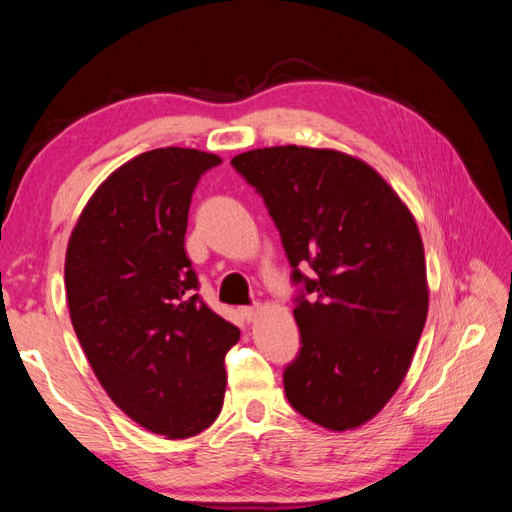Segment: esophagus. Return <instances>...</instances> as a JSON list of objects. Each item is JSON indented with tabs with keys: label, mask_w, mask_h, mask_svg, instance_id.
I'll list each match as a JSON object with an SVG mask.
<instances>
[{
	"label": "esophagus",
	"mask_w": 512,
	"mask_h": 512,
	"mask_svg": "<svg viewBox=\"0 0 512 512\" xmlns=\"http://www.w3.org/2000/svg\"><path fill=\"white\" fill-rule=\"evenodd\" d=\"M257 314H259V306H250V308H242V317L250 323V321H255L257 319Z\"/></svg>",
	"instance_id": "34e87169"
}]
</instances>
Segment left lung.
<instances>
[{"instance_id":"8db88e82","label":"left lung","mask_w":512,"mask_h":512,"mask_svg":"<svg viewBox=\"0 0 512 512\" xmlns=\"http://www.w3.org/2000/svg\"><path fill=\"white\" fill-rule=\"evenodd\" d=\"M231 165L262 193L310 295L292 312L301 352L284 372L290 405L328 431L363 427L405 380L427 321L416 220L374 167L343 151L264 147Z\"/></svg>"}]
</instances>
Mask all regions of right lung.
Here are the masks:
<instances>
[{"label":"right lung","mask_w":512,"mask_h":512,"mask_svg":"<svg viewBox=\"0 0 512 512\" xmlns=\"http://www.w3.org/2000/svg\"><path fill=\"white\" fill-rule=\"evenodd\" d=\"M222 158L200 149L145 151L107 176L65 250V297L94 376L114 405L169 440L220 416L233 323L195 295L184 250L191 195Z\"/></svg>","instance_id":"add662e5"}]
</instances>
